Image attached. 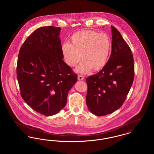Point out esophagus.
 Masks as SVG:
<instances>
[{"mask_svg":"<svg viewBox=\"0 0 154 154\" xmlns=\"http://www.w3.org/2000/svg\"><path fill=\"white\" fill-rule=\"evenodd\" d=\"M84 79V76L81 75H78V80H83Z\"/></svg>","mask_w":154,"mask_h":154,"instance_id":"esophagus-1","label":"esophagus"}]
</instances>
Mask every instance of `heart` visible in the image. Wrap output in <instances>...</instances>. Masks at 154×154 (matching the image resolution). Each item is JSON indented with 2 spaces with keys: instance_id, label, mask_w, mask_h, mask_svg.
<instances>
[{
  "instance_id": "b5f03b06",
  "label": "heart",
  "mask_w": 154,
  "mask_h": 154,
  "mask_svg": "<svg viewBox=\"0 0 154 154\" xmlns=\"http://www.w3.org/2000/svg\"><path fill=\"white\" fill-rule=\"evenodd\" d=\"M72 43H64L61 52L66 64L71 67L83 62L75 71L87 73L92 69L98 70L106 65L110 54L111 41L105 33H98L93 30L77 32L71 37Z\"/></svg>"
}]
</instances>
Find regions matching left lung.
Segmentation results:
<instances>
[{"mask_svg":"<svg viewBox=\"0 0 154 154\" xmlns=\"http://www.w3.org/2000/svg\"><path fill=\"white\" fill-rule=\"evenodd\" d=\"M110 58L97 73L87 78L86 103L97 116L109 114L124 103L134 80V66L131 50L116 28L111 26Z\"/></svg>","mask_w":154,"mask_h":154,"instance_id":"8db88e82","label":"left lung"}]
</instances>
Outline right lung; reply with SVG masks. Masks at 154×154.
Returning <instances> with one entry per match:
<instances>
[{
  "label": "right lung",
  "instance_id": "1",
  "mask_svg": "<svg viewBox=\"0 0 154 154\" xmlns=\"http://www.w3.org/2000/svg\"><path fill=\"white\" fill-rule=\"evenodd\" d=\"M60 28L44 26L28 37L19 52L17 77L22 99L37 112L54 116L65 107L77 75L63 61Z\"/></svg>",
  "mask_w": 154,
  "mask_h": 154
}]
</instances>
